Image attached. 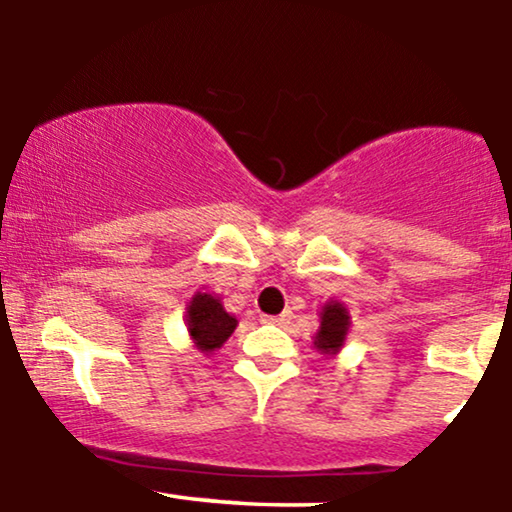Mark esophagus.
Instances as JSON below:
<instances>
[{
    "label": "esophagus",
    "instance_id": "1",
    "mask_svg": "<svg viewBox=\"0 0 512 512\" xmlns=\"http://www.w3.org/2000/svg\"><path fill=\"white\" fill-rule=\"evenodd\" d=\"M261 322H265V324H277V327H282V324L289 322V313H282V315H263Z\"/></svg>",
    "mask_w": 512,
    "mask_h": 512
}]
</instances>
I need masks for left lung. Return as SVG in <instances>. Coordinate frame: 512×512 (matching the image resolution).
I'll return each mask as SVG.
<instances>
[{
	"label": "left lung",
	"instance_id": "left-lung-1",
	"mask_svg": "<svg viewBox=\"0 0 512 512\" xmlns=\"http://www.w3.org/2000/svg\"><path fill=\"white\" fill-rule=\"evenodd\" d=\"M350 329L348 308L338 301L324 303L320 313V329L315 334V348L324 355H336L343 348Z\"/></svg>",
	"mask_w": 512,
	"mask_h": 512
}]
</instances>
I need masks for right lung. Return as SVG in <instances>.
<instances>
[{"instance_id": "right-lung-1", "label": "right lung", "mask_w": 512, "mask_h": 512, "mask_svg": "<svg viewBox=\"0 0 512 512\" xmlns=\"http://www.w3.org/2000/svg\"><path fill=\"white\" fill-rule=\"evenodd\" d=\"M237 327V320L225 313L221 298L197 291L188 305V331L199 353H214L228 341Z\"/></svg>"}]
</instances>
